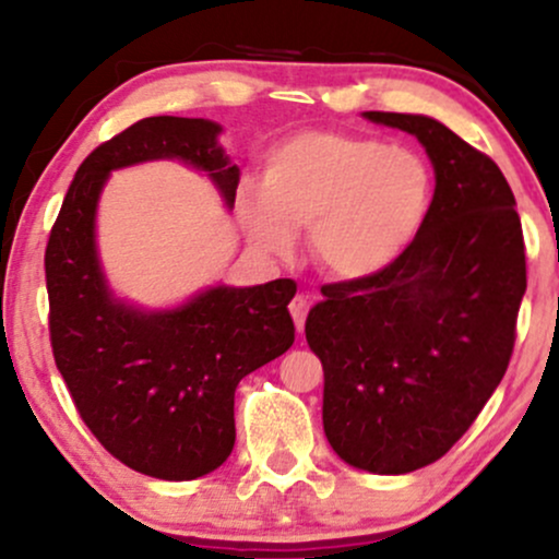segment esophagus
<instances>
[{
  "mask_svg": "<svg viewBox=\"0 0 559 559\" xmlns=\"http://www.w3.org/2000/svg\"><path fill=\"white\" fill-rule=\"evenodd\" d=\"M310 305H312V301L307 299L305 294H297V297L292 299V305H288V312H292L294 325H297L299 333L305 331V320H307V312H310Z\"/></svg>",
  "mask_w": 559,
  "mask_h": 559,
  "instance_id": "obj_1",
  "label": "esophagus"
}]
</instances>
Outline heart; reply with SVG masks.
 <instances>
[{"mask_svg": "<svg viewBox=\"0 0 559 559\" xmlns=\"http://www.w3.org/2000/svg\"><path fill=\"white\" fill-rule=\"evenodd\" d=\"M431 170L407 146L342 131H301L275 144L262 191H243L252 239L288 252L312 228V252L338 278H368L407 252L431 210Z\"/></svg>", "mask_w": 559, "mask_h": 559, "instance_id": "heart-1", "label": "heart"}]
</instances>
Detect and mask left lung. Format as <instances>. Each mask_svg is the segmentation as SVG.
<instances>
[{
  "label": "left lung",
  "mask_w": 559,
  "mask_h": 559,
  "mask_svg": "<svg viewBox=\"0 0 559 559\" xmlns=\"http://www.w3.org/2000/svg\"><path fill=\"white\" fill-rule=\"evenodd\" d=\"M413 133L436 191L386 271L325 284L307 316L323 362V428L344 463L402 476L463 439L502 381L525 294V243L497 163L426 115L365 112Z\"/></svg>",
  "instance_id": "8db88e82"
}]
</instances>
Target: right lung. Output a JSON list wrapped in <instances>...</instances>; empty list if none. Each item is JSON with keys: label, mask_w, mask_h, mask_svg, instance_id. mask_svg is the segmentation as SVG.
<instances>
[{"label": "right lung", "mask_w": 559, "mask_h": 559, "mask_svg": "<svg viewBox=\"0 0 559 559\" xmlns=\"http://www.w3.org/2000/svg\"><path fill=\"white\" fill-rule=\"evenodd\" d=\"M202 118H144L81 163L44 254L49 342L81 420L120 463L163 480L207 476L236 441L234 391L294 344L292 278L199 294L168 312L110 297L94 247V213L115 168L176 157L204 170L234 204L239 168Z\"/></svg>", "instance_id": "1"}]
</instances>
